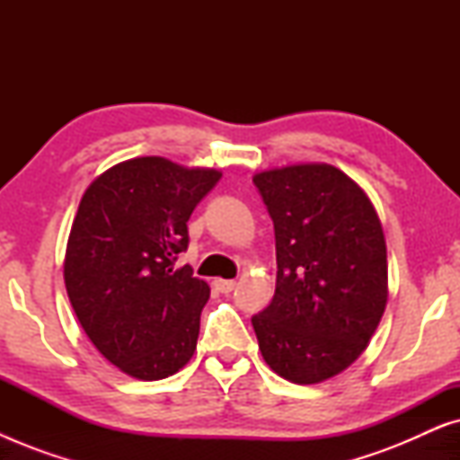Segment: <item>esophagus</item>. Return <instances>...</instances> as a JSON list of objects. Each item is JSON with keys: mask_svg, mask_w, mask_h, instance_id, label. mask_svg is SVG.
I'll use <instances>...</instances> for the list:
<instances>
[{"mask_svg": "<svg viewBox=\"0 0 460 460\" xmlns=\"http://www.w3.org/2000/svg\"><path fill=\"white\" fill-rule=\"evenodd\" d=\"M213 287H216L219 293H232V291H234L236 282H234V280H224V279H216V280H213Z\"/></svg>", "mask_w": 460, "mask_h": 460, "instance_id": "esophagus-1", "label": "esophagus"}]
</instances>
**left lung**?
Masks as SVG:
<instances>
[{"label": "left lung", "mask_w": 460, "mask_h": 460, "mask_svg": "<svg viewBox=\"0 0 460 460\" xmlns=\"http://www.w3.org/2000/svg\"><path fill=\"white\" fill-rule=\"evenodd\" d=\"M274 222L276 291L251 318L263 360L314 385L343 373L387 305V247L367 192L341 169L304 163L253 175Z\"/></svg>", "instance_id": "obj_1"}]
</instances>
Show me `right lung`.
<instances>
[{
  "instance_id": "add662e5",
  "label": "right lung",
  "mask_w": 460,
  "mask_h": 460,
  "mask_svg": "<svg viewBox=\"0 0 460 460\" xmlns=\"http://www.w3.org/2000/svg\"><path fill=\"white\" fill-rule=\"evenodd\" d=\"M222 178L163 156H137L87 186L73 219L65 285L85 335L142 381L184 368L197 349L209 285L175 266L194 207Z\"/></svg>"
}]
</instances>
